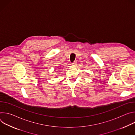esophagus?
I'll return each mask as SVG.
<instances>
[{
    "instance_id": "1",
    "label": "esophagus",
    "mask_w": 135,
    "mask_h": 135,
    "mask_svg": "<svg viewBox=\"0 0 135 135\" xmlns=\"http://www.w3.org/2000/svg\"><path fill=\"white\" fill-rule=\"evenodd\" d=\"M76 65H77V62H76V61H74L73 63H72V65L74 66H75Z\"/></svg>"
}]
</instances>
